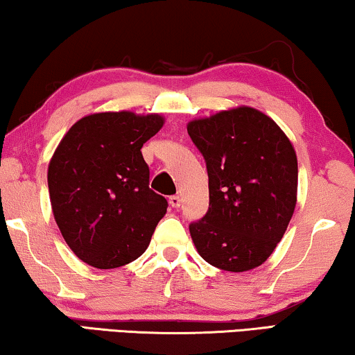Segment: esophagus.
<instances>
[{
    "label": "esophagus",
    "mask_w": 355,
    "mask_h": 355,
    "mask_svg": "<svg viewBox=\"0 0 355 355\" xmlns=\"http://www.w3.org/2000/svg\"><path fill=\"white\" fill-rule=\"evenodd\" d=\"M169 205H171L173 208L181 207V197H179V196H171V197H169Z\"/></svg>",
    "instance_id": "esophagus-1"
}]
</instances>
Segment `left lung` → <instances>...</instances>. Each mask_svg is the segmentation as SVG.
Wrapping results in <instances>:
<instances>
[{
    "mask_svg": "<svg viewBox=\"0 0 355 355\" xmlns=\"http://www.w3.org/2000/svg\"><path fill=\"white\" fill-rule=\"evenodd\" d=\"M207 163L210 205L189 225L198 254L225 271H247L273 254L293 218L297 157L268 116L249 106L187 125Z\"/></svg>",
    "mask_w": 355,
    "mask_h": 355,
    "instance_id": "left-lung-1",
    "label": "left lung"
}]
</instances>
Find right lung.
<instances>
[{
  "instance_id": "add662e5",
  "label": "right lung",
  "mask_w": 355,
  "mask_h": 355,
  "mask_svg": "<svg viewBox=\"0 0 355 355\" xmlns=\"http://www.w3.org/2000/svg\"><path fill=\"white\" fill-rule=\"evenodd\" d=\"M162 125L159 114L96 113L77 121L58 145L48 166L53 215L90 266L110 270L139 259L166 213L140 152Z\"/></svg>"
}]
</instances>
